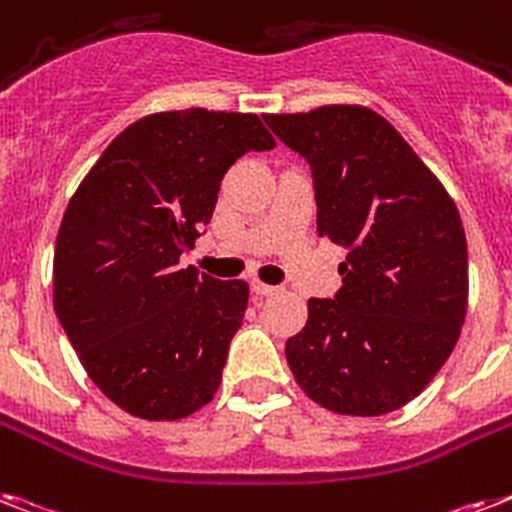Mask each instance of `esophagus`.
<instances>
[{"instance_id":"1","label":"esophagus","mask_w":512,"mask_h":512,"mask_svg":"<svg viewBox=\"0 0 512 512\" xmlns=\"http://www.w3.org/2000/svg\"><path fill=\"white\" fill-rule=\"evenodd\" d=\"M252 292L260 294V297H273V294L281 292V286H270V284H263V281H257V278H252Z\"/></svg>"}]
</instances>
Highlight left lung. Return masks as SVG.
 I'll return each instance as SVG.
<instances>
[{
	"instance_id": "8db88e82",
	"label": "left lung",
	"mask_w": 512,
	"mask_h": 512,
	"mask_svg": "<svg viewBox=\"0 0 512 512\" xmlns=\"http://www.w3.org/2000/svg\"><path fill=\"white\" fill-rule=\"evenodd\" d=\"M305 157L318 234L347 249L334 299L307 302L286 342L302 392L342 415L400 410L458 344L468 247L458 207L397 128L368 107L263 115Z\"/></svg>"
}]
</instances>
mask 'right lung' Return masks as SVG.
<instances>
[{
	"label": "right lung",
	"instance_id": "obj_1",
	"mask_svg": "<svg viewBox=\"0 0 512 512\" xmlns=\"http://www.w3.org/2000/svg\"><path fill=\"white\" fill-rule=\"evenodd\" d=\"M273 147L257 115L157 112L112 139L68 202L54 313L126 413L178 421L218 392L249 286L178 260L213 218L226 170Z\"/></svg>",
	"mask_w": 512,
	"mask_h": 512
}]
</instances>
